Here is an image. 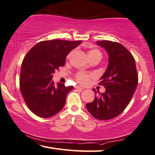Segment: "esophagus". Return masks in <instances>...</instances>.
I'll list each match as a JSON object with an SVG mask.
<instances>
[{"label": "esophagus", "mask_w": 155, "mask_h": 155, "mask_svg": "<svg viewBox=\"0 0 155 155\" xmlns=\"http://www.w3.org/2000/svg\"><path fill=\"white\" fill-rule=\"evenodd\" d=\"M75 88L76 89H82V90H84V87H80V86H75Z\"/></svg>", "instance_id": "esophagus-1"}]
</instances>
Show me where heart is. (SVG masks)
Here are the masks:
<instances>
[{
  "label": "heart",
  "instance_id": "b5f03b06",
  "mask_svg": "<svg viewBox=\"0 0 155 155\" xmlns=\"http://www.w3.org/2000/svg\"><path fill=\"white\" fill-rule=\"evenodd\" d=\"M71 54H72V52H71L68 55L67 58H71ZM88 56L90 58L98 56L101 58V56H102V54H101L100 51L97 49V48H93V49H91L90 51L88 52ZM75 80H77L78 82H79V83L82 84H86L90 82V78L92 77V75L86 73H84V72H78V73L75 74Z\"/></svg>",
  "mask_w": 155,
  "mask_h": 155
}]
</instances>
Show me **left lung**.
<instances>
[{
  "mask_svg": "<svg viewBox=\"0 0 155 155\" xmlns=\"http://www.w3.org/2000/svg\"><path fill=\"white\" fill-rule=\"evenodd\" d=\"M97 44L104 48L109 56V65L99 83L106 91L99 96L95 94L94 100L87 104L86 108L97 119L110 120L121 114L130 103L138 75L134 57L122 44L108 40Z\"/></svg>",
  "mask_w": 155,
  "mask_h": 155,
  "instance_id": "1",
  "label": "left lung"
}]
</instances>
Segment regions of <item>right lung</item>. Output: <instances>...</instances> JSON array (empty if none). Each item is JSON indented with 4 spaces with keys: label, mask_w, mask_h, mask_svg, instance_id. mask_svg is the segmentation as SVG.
<instances>
[{
    "label": "right lung",
    "mask_w": 155,
    "mask_h": 155,
    "mask_svg": "<svg viewBox=\"0 0 155 155\" xmlns=\"http://www.w3.org/2000/svg\"><path fill=\"white\" fill-rule=\"evenodd\" d=\"M82 41L48 40L37 43L23 59L20 88L29 110L39 117L50 118L58 114L65 104L73 86L55 85L53 73L65 65V58Z\"/></svg>",
    "instance_id": "obj_1"
}]
</instances>
